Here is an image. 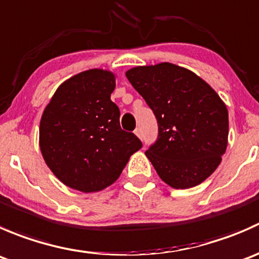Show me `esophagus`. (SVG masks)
Instances as JSON below:
<instances>
[{
    "label": "esophagus",
    "instance_id": "obj_1",
    "mask_svg": "<svg viewBox=\"0 0 259 259\" xmlns=\"http://www.w3.org/2000/svg\"><path fill=\"white\" fill-rule=\"evenodd\" d=\"M134 134L137 135L138 138H140V139H142V130H140L139 127H138V129H135V130H134Z\"/></svg>",
    "mask_w": 259,
    "mask_h": 259
}]
</instances>
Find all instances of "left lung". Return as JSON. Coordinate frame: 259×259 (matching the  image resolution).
Returning <instances> with one entry per match:
<instances>
[{
	"mask_svg": "<svg viewBox=\"0 0 259 259\" xmlns=\"http://www.w3.org/2000/svg\"><path fill=\"white\" fill-rule=\"evenodd\" d=\"M158 120L159 135L145 155L164 183L188 189L218 168L228 145V110L209 83L170 62L125 72Z\"/></svg>",
	"mask_w": 259,
	"mask_h": 259,
	"instance_id": "obj_1",
	"label": "left lung"
}]
</instances>
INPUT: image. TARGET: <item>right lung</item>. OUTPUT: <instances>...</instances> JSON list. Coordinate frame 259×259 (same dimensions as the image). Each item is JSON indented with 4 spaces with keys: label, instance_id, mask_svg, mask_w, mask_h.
<instances>
[{
    "label": "right lung",
    "instance_id": "right-lung-1",
    "mask_svg": "<svg viewBox=\"0 0 259 259\" xmlns=\"http://www.w3.org/2000/svg\"><path fill=\"white\" fill-rule=\"evenodd\" d=\"M115 80L109 70L79 72L57 88L41 116L44 160L60 182L79 192L110 187L142 148L120 127L119 108L110 99Z\"/></svg>",
    "mask_w": 259,
    "mask_h": 259
}]
</instances>
